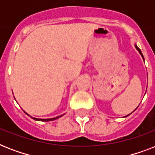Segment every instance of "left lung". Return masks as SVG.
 <instances>
[{
    "mask_svg": "<svg viewBox=\"0 0 155 155\" xmlns=\"http://www.w3.org/2000/svg\"><path fill=\"white\" fill-rule=\"evenodd\" d=\"M136 48H137V51H139V53H140V54H142V58H143V59H144V57H143V54H142V51H141V50H140V49H139V48H138V47H137V46H136ZM128 116H129V115H128Z\"/></svg>",
    "mask_w": 155,
    "mask_h": 155,
    "instance_id": "left-lung-1",
    "label": "left lung"
}]
</instances>
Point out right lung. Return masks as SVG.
<instances>
[{"instance_id": "right-lung-1", "label": "right lung", "mask_w": 155, "mask_h": 155, "mask_svg": "<svg viewBox=\"0 0 155 155\" xmlns=\"http://www.w3.org/2000/svg\"><path fill=\"white\" fill-rule=\"evenodd\" d=\"M60 117H62V116H59V117H57L54 118H51V119H38V118H34V119L36 120H42V121H50V120H56V119H58V118H59Z\"/></svg>"}]
</instances>
